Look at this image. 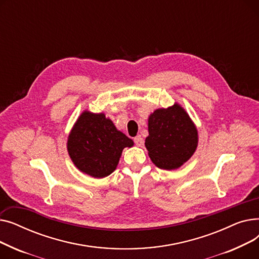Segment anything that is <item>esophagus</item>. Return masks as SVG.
Segmentation results:
<instances>
[{
    "mask_svg": "<svg viewBox=\"0 0 259 259\" xmlns=\"http://www.w3.org/2000/svg\"><path fill=\"white\" fill-rule=\"evenodd\" d=\"M134 143L137 146L142 147L144 145V139L141 137V135H138V137L134 138Z\"/></svg>",
    "mask_w": 259,
    "mask_h": 259,
    "instance_id": "esophagus-1",
    "label": "esophagus"
}]
</instances>
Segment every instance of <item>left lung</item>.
Returning <instances> with one entry per match:
<instances>
[{
  "instance_id": "left-lung-1",
  "label": "left lung",
  "mask_w": 259,
  "mask_h": 259,
  "mask_svg": "<svg viewBox=\"0 0 259 259\" xmlns=\"http://www.w3.org/2000/svg\"><path fill=\"white\" fill-rule=\"evenodd\" d=\"M148 132L145 146L149 157L160 169H179L196 151L197 128L178 103L168 108H158L149 115Z\"/></svg>"
}]
</instances>
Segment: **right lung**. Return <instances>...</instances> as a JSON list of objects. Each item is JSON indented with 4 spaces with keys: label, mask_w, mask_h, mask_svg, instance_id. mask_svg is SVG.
Masks as SVG:
<instances>
[{
    "label": "right lung",
    "mask_w": 259,
    "mask_h": 259,
    "mask_svg": "<svg viewBox=\"0 0 259 259\" xmlns=\"http://www.w3.org/2000/svg\"><path fill=\"white\" fill-rule=\"evenodd\" d=\"M133 145L105 113L84 110L68 135L67 150L80 172L103 179L116 169L124 148Z\"/></svg>",
    "instance_id": "right-lung-1"
}]
</instances>
